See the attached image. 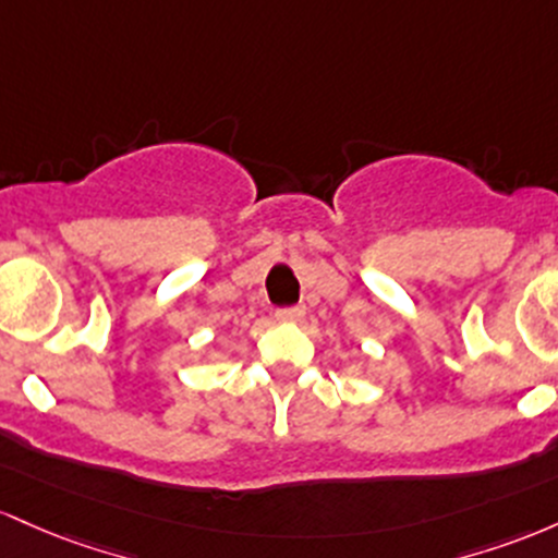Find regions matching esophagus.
<instances>
[{
    "label": "esophagus",
    "mask_w": 558,
    "mask_h": 558,
    "mask_svg": "<svg viewBox=\"0 0 558 558\" xmlns=\"http://www.w3.org/2000/svg\"><path fill=\"white\" fill-rule=\"evenodd\" d=\"M303 316H305L303 305H292V308H279L277 311L279 322H300V318H303Z\"/></svg>",
    "instance_id": "1"
}]
</instances>
